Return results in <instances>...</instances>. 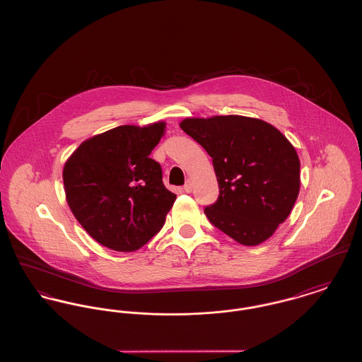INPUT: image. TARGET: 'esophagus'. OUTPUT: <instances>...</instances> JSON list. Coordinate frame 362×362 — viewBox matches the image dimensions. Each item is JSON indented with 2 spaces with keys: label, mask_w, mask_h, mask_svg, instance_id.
<instances>
[{
  "label": "esophagus",
  "mask_w": 362,
  "mask_h": 362,
  "mask_svg": "<svg viewBox=\"0 0 362 362\" xmlns=\"http://www.w3.org/2000/svg\"><path fill=\"white\" fill-rule=\"evenodd\" d=\"M184 190H185L187 193H190V192L193 190V182H192L190 180H188V181L185 182V185H184Z\"/></svg>",
  "instance_id": "34e87169"
}]
</instances>
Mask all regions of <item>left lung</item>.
Here are the masks:
<instances>
[{"label": "left lung", "mask_w": 362, "mask_h": 362, "mask_svg": "<svg viewBox=\"0 0 362 362\" xmlns=\"http://www.w3.org/2000/svg\"><path fill=\"white\" fill-rule=\"evenodd\" d=\"M212 158L218 200L209 222L241 245L268 240L290 215L300 192V158L275 127L244 115L185 118L180 124Z\"/></svg>", "instance_id": "8db88e82"}]
</instances>
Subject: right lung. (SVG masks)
<instances>
[{
    "instance_id": "obj_1",
    "label": "right lung",
    "mask_w": 362,
    "mask_h": 362,
    "mask_svg": "<svg viewBox=\"0 0 362 362\" xmlns=\"http://www.w3.org/2000/svg\"><path fill=\"white\" fill-rule=\"evenodd\" d=\"M165 128L163 121L117 127L83 141L65 162L68 206L103 247L134 252L165 225L175 194L150 158Z\"/></svg>"
}]
</instances>
